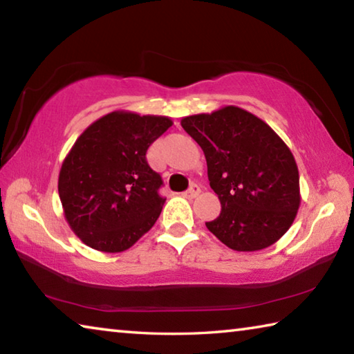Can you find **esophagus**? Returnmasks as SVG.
<instances>
[{
  "label": "esophagus",
  "mask_w": 354,
  "mask_h": 354,
  "mask_svg": "<svg viewBox=\"0 0 354 354\" xmlns=\"http://www.w3.org/2000/svg\"><path fill=\"white\" fill-rule=\"evenodd\" d=\"M201 192L200 185L198 184H190V187L184 192L183 196H185V198H195L196 195H198Z\"/></svg>",
  "instance_id": "obj_1"
}]
</instances>
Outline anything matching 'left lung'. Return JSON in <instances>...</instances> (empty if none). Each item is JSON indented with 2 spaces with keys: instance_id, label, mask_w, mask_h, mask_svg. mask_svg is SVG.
<instances>
[{
  "instance_id": "8db88e82",
  "label": "left lung",
  "mask_w": 354,
  "mask_h": 354,
  "mask_svg": "<svg viewBox=\"0 0 354 354\" xmlns=\"http://www.w3.org/2000/svg\"><path fill=\"white\" fill-rule=\"evenodd\" d=\"M201 147L221 212L206 226L226 247L257 251L283 237L299 207L298 167L266 122L236 106L181 120Z\"/></svg>"
}]
</instances>
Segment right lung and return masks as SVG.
I'll list each match as a JSON object with an SVG mask.
<instances>
[{
  "mask_svg": "<svg viewBox=\"0 0 354 354\" xmlns=\"http://www.w3.org/2000/svg\"><path fill=\"white\" fill-rule=\"evenodd\" d=\"M173 124L169 117L115 111L77 137L59 173V198L88 247L120 253L151 230L165 203L162 178L147 149Z\"/></svg>",
  "mask_w": 354,
  "mask_h": 354,
  "instance_id": "obj_1",
  "label": "right lung"
}]
</instances>
